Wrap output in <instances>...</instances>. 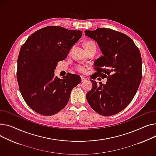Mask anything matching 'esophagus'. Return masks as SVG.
<instances>
[{
    "instance_id": "1",
    "label": "esophagus",
    "mask_w": 156,
    "mask_h": 156,
    "mask_svg": "<svg viewBox=\"0 0 156 156\" xmlns=\"http://www.w3.org/2000/svg\"><path fill=\"white\" fill-rule=\"evenodd\" d=\"M86 78H85L84 77H82V76H81V81H82V82H84V81H86Z\"/></svg>"
}]
</instances>
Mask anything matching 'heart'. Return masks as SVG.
Listing matches in <instances>:
<instances>
[{
    "label": "heart",
    "instance_id": "b5f03b06",
    "mask_svg": "<svg viewBox=\"0 0 156 156\" xmlns=\"http://www.w3.org/2000/svg\"><path fill=\"white\" fill-rule=\"evenodd\" d=\"M94 43H93V42H87L85 43V47H88V46H90V45H92V44H94ZM76 69L77 71H79V72H81V73H84L86 70V67L83 66H81V65H78L76 67Z\"/></svg>",
    "mask_w": 156,
    "mask_h": 156
}]
</instances>
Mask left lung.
Returning a JSON list of instances; mask_svg holds the SVG:
<instances>
[{
  "instance_id": "left-lung-1",
  "label": "left lung",
  "mask_w": 156,
  "mask_h": 156,
  "mask_svg": "<svg viewBox=\"0 0 156 156\" xmlns=\"http://www.w3.org/2000/svg\"><path fill=\"white\" fill-rule=\"evenodd\" d=\"M84 33L97 43L103 54L94 63L95 76L107 78L105 84L90 79L93 87L86 94L87 102L100 115H115L130 103L140 84V52L133 41L122 33L106 28Z\"/></svg>"
}]
</instances>
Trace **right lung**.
Listing matches in <instances>:
<instances>
[{"label":"right lung","mask_w":156,"mask_h":156,"mask_svg":"<svg viewBox=\"0 0 156 156\" xmlns=\"http://www.w3.org/2000/svg\"><path fill=\"white\" fill-rule=\"evenodd\" d=\"M82 34L80 30L47 26L33 33L23 44L17 59V82L25 102L35 112L44 116L57 113L81 82L80 76L70 73L59 79L54 70Z\"/></svg>","instance_id":"right-lung-1"}]
</instances>
